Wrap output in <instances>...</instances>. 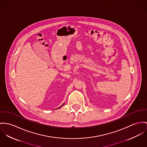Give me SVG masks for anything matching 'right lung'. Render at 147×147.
Masks as SVG:
<instances>
[{"mask_svg":"<svg viewBox=\"0 0 147 147\" xmlns=\"http://www.w3.org/2000/svg\"><path fill=\"white\" fill-rule=\"evenodd\" d=\"M64 105V104H63V105H62V106H63V105ZM61 106H60V107H61ZM60 107H59V108H60ZM59 108H57V109H59Z\"/></svg>","mask_w":147,"mask_h":147,"instance_id":"add662e5","label":"right lung"}]
</instances>
